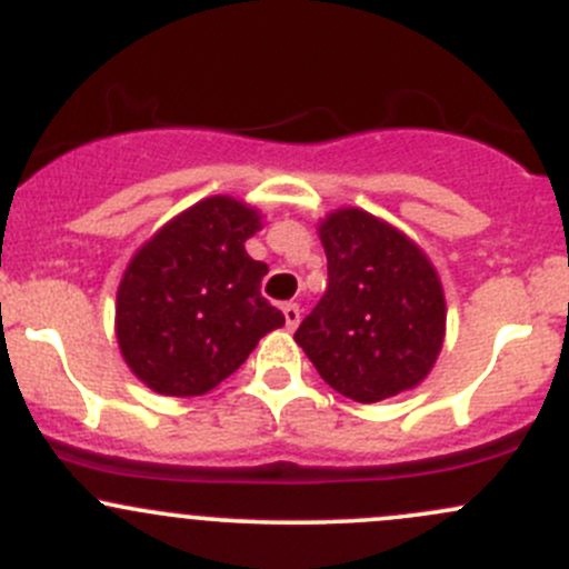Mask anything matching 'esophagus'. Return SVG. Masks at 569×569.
I'll return each instance as SVG.
<instances>
[{"instance_id":"obj_1","label":"esophagus","mask_w":569,"mask_h":569,"mask_svg":"<svg viewBox=\"0 0 569 569\" xmlns=\"http://www.w3.org/2000/svg\"><path fill=\"white\" fill-rule=\"evenodd\" d=\"M283 319H286V327H289V330H295V327L300 325V306H297V302H286Z\"/></svg>"}]
</instances>
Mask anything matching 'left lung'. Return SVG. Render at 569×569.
Segmentation results:
<instances>
[{
	"label": "left lung",
	"mask_w": 569,
	"mask_h": 569,
	"mask_svg": "<svg viewBox=\"0 0 569 569\" xmlns=\"http://www.w3.org/2000/svg\"><path fill=\"white\" fill-rule=\"evenodd\" d=\"M319 239L327 291L295 341L321 380L360 405L421 386L446 338L443 283L427 252L355 206L319 220Z\"/></svg>",
	"instance_id": "8db88e82"
}]
</instances>
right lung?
Returning <instances> with one entry per match:
<instances>
[{
    "label": "right lung",
    "mask_w": 569,
    "mask_h": 569,
    "mask_svg": "<svg viewBox=\"0 0 569 569\" xmlns=\"http://www.w3.org/2000/svg\"><path fill=\"white\" fill-rule=\"evenodd\" d=\"M261 214L214 194L164 222L118 286L114 336L126 366L162 396H203L248 360L283 313L261 297L263 261L244 242Z\"/></svg>",
    "instance_id": "obj_1"
}]
</instances>
